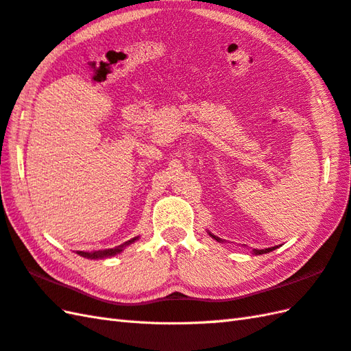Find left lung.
<instances>
[{
	"instance_id": "8db88e82",
	"label": "left lung",
	"mask_w": 351,
	"mask_h": 351,
	"mask_svg": "<svg viewBox=\"0 0 351 351\" xmlns=\"http://www.w3.org/2000/svg\"><path fill=\"white\" fill-rule=\"evenodd\" d=\"M208 234H209V236H210V238H213V239H215L217 242H219V243H221V242H223V239H219V238H218V236L213 234V233H210V232H208ZM276 248H278V247H271V248H265V250H252L251 252H252V254H256V256H258V254H266V252H271V251H274V250H276Z\"/></svg>"
}]
</instances>
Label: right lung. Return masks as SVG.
<instances>
[{"label":"right lung","instance_id":"right-lung-1","mask_svg":"<svg viewBox=\"0 0 351 351\" xmlns=\"http://www.w3.org/2000/svg\"><path fill=\"white\" fill-rule=\"evenodd\" d=\"M137 239H138V236H136V238L130 239V241L122 243V245H118V247H115V248H109V250H103V251H91V252H89V251H88V252H86V251H77V254L82 256V257H86V258H94V260H95V258L112 257V256L119 254V252H122V251L125 250V247L132 245V243H134Z\"/></svg>","mask_w":351,"mask_h":351}]
</instances>
